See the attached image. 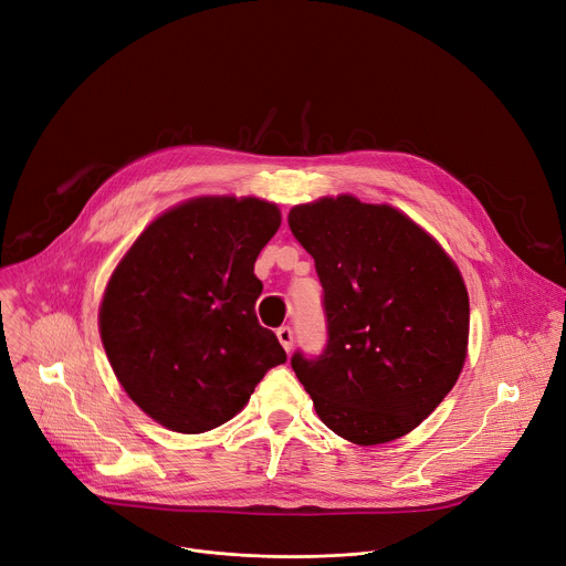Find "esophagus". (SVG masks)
Listing matches in <instances>:
<instances>
[{"label":"esophagus","mask_w":566,"mask_h":566,"mask_svg":"<svg viewBox=\"0 0 566 566\" xmlns=\"http://www.w3.org/2000/svg\"><path fill=\"white\" fill-rule=\"evenodd\" d=\"M277 338H280L282 347H284L286 352L293 349V329H291L289 325H282V327L277 329Z\"/></svg>","instance_id":"1"}]
</instances>
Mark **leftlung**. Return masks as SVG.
Instances as JSON below:
<instances>
[{
    "instance_id": "left-lung-1",
    "label": "left lung",
    "mask_w": 566,
    "mask_h": 566,
    "mask_svg": "<svg viewBox=\"0 0 566 566\" xmlns=\"http://www.w3.org/2000/svg\"><path fill=\"white\" fill-rule=\"evenodd\" d=\"M323 284L327 343L291 368L318 418L354 444L413 431L465 364L470 297L455 264L388 205L321 198L289 212Z\"/></svg>"
}]
</instances>
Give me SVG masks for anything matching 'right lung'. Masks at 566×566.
Segmentation results:
<instances>
[{"label":"right lung","mask_w":566,"mask_h":566,"mask_svg":"<svg viewBox=\"0 0 566 566\" xmlns=\"http://www.w3.org/2000/svg\"><path fill=\"white\" fill-rule=\"evenodd\" d=\"M280 221L256 198H196L153 221L113 273L101 340L128 397L163 427H221L286 361L254 314V262Z\"/></svg>","instance_id":"obj_1"}]
</instances>
